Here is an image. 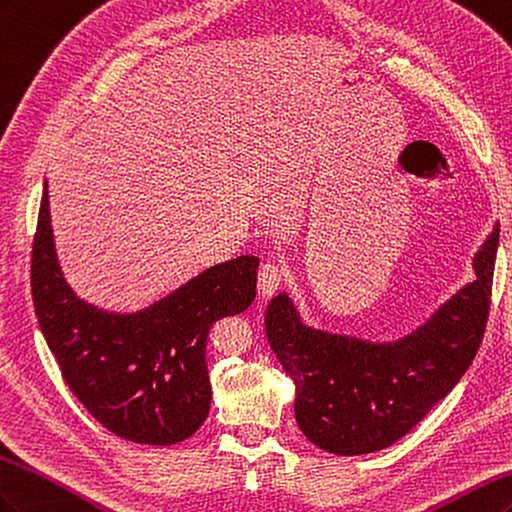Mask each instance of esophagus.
<instances>
[{
    "mask_svg": "<svg viewBox=\"0 0 512 512\" xmlns=\"http://www.w3.org/2000/svg\"><path fill=\"white\" fill-rule=\"evenodd\" d=\"M282 282V267L278 263H265L258 271V289L263 295L276 293Z\"/></svg>",
    "mask_w": 512,
    "mask_h": 512,
    "instance_id": "34e87169",
    "label": "esophagus"
}]
</instances>
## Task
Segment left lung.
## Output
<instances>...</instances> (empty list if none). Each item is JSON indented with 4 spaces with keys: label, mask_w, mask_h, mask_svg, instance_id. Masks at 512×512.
Segmentation results:
<instances>
[{
    "label": "left lung",
    "mask_w": 512,
    "mask_h": 512,
    "mask_svg": "<svg viewBox=\"0 0 512 512\" xmlns=\"http://www.w3.org/2000/svg\"><path fill=\"white\" fill-rule=\"evenodd\" d=\"M497 243L499 227L473 258L478 278L390 344L306 326L287 293L269 302L267 339L295 383V420L313 445L337 456L381 451L456 388L484 337Z\"/></svg>",
    "instance_id": "obj_1"
}]
</instances>
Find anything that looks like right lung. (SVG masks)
Returning a JSON list of instances; mask_svg holds the SVG:
<instances>
[{"instance_id": "right-lung-1", "label": "right lung", "mask_w": 512, "mask_h": 512, "mask_svg": "<svg viewBox=\"0 0 512 512\" xmlns=\"http://www.w3.org/2000/svg\"><path fill=\"white\" fill-rule=\"evenodd\" d=\"M30 267L41 333L85 410L140 445H175L195 434L212 401L210 328L254 302L258 258L214 265L138 313L96 309L63 278L45 184Z\"/></svg>"}]
</instances>
